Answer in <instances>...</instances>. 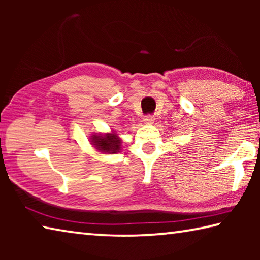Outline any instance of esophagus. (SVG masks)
<instances>
[{"instance_id": "34e87169", "label": "esophagus", "mask_w": 260, "mask_h": 260, "mask_svg": "<svg viewBox=\"0 0 260 260\" xmlns=\"http://www.w3.org/2000/svg\"><path fill=\"white\" fill-rule=\"evenodd\" d=\"M143 121H144V124L151 125V124H153V122H155V118H153V116H146L143 118Z\"/></svg>"}]
</instances>
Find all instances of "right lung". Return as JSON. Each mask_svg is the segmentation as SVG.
<instances>
[{
    "label": "right lung",
    "mask_w": 260,
    "mask_h": 260,
    "mask_svg": "<svg viewBox=\"0 0 260 260\" xmlns=\"http://www.w3.org/2000/svg\"><path fill=\"white\" fill-rule=\"evenodd\" d=\"M90 143L96 150L102 153H117L121 150V139L116 132L105 134H93Z\"/></svg>",
    "instance_id": "obj_1"
}]
</instances>
